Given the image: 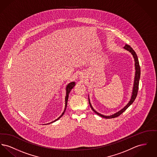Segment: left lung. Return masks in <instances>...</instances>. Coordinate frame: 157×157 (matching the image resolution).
I'll return each mask as SVG.
<instances>
[{
	"label": "left lung",
	"mask_w": 157,
	"mask_h": 157,
	"mask_svg": "<svg viewBox=\"0 0 157 157\" xmlns=\"http://www.w3.org/2000/svg\"><path fill=\"white\" fill-rule=\"evenodd\" d=\"M124 49H125V50L128 51V52L131 53L135 61V74L134 81V85H133V89H132V95H131V97L130 99V101L128 102V103L122 109H121L118 112H116L115 113H113V115H109V116H105L104 115H102L99 113L97 112L92 107V105L90 104V97L88 95V100H89V104L90 105V106L91 108V109L93 110V111L95 112V113H97L99 116L106 118V119H109V118H113L115 117H117L118 116H120L121 114H122L123 112H124L127 108L132 104L135 99V98L137 96V94H138V86H139V81H140V75H141V70H140V64H139V61L137 57V55L136 54V53L133 50V49L129 46V45H125V46L124 47Z\"/></svg>",
	"instance_id": "8db88e82"
}]
</instances>
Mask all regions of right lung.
I'll return each mask as SVG.
<instances>
[{
  "label": "right lung",
  "instance_id": "add662e5",
  "mask_svg": "<svg viewBox=\"0 0 157 157\" xmlns=\"http://www.w3.org/2000/svg\"><path fill=\"white\" fill-rule=\"evenodd\" d=\"M75 82H70V83H69L67 84V87H66V97H65V109H64V111H63V113H62V115L60 116L58 118H57L56 120L53 121L51 122H50V123H49V124H51V123H53V122H55L56 121L59 120L60 118H61V117H62V115L64 114V113L65 112V110H66V109H67V100H68L69 94V92H71V90H72V89L75 86Z\"/></svg>",
  "mask_w": 157,
  "mask_h": 157
}]
</instances>
